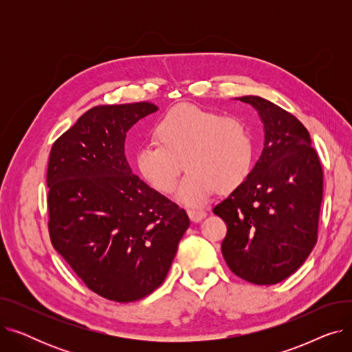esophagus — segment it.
<instances>
[{
  "mask_svg": "<svg viewBox=\"0 0 352 352\" xmlns=\"http://www.w3.org/2000/svg\"><path fill=\"white\" fill-rule=\"evenodd\" d=\"M187 214L188 217L194 221V223H198V221H201L202 218L207 217V212L202 211V210H195V208H190L187 210Z\"/></svg>",
  "mask_w": 352,
  "mask_h": 352,
  "instance_id": "esophagus-1",
  "label": "esophagus"
}]
</instances>
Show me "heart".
Masks as SVG:
<instances>
[{
    "label": "heart",
    "instance_id": "b5f03b06",
    "mask_svg": "<svg viewBox=\"0 0 352 352\" xmlns=\"http://www.w3.org/2000/svg\"><path fill=\"white\" fill-rule=\"evenodd\" d=\"M157 144H142L135 168L153 190L170 195L186 166L177 198L198 207L217 192H232L247 181L254 164V140L248 125L236 117L181 104L154 124Z\"/></svg>",
    "mask_w": 352,
    "mask_h": 352
}]
</instances>
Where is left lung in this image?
Returning <instances> with one entry per match:
<instances>
[{
    "label": "left lung",
    "instance_id": "left-lung-1",
    "mask_svg": "<svg viewBox=\"0 0 352 352\" xmlns=\"http://www.w3.org/2000/svg\"><path fill=\"white\" fill-rule=\"evenodd\" d=\"M239 100L263 120L264 150L247 181L212 212L227 224L221 250L230 270L272 285L297 271L317 244L324 174L300 120L260 97Z\"/></svg>",
    "mask_w": 352,
    "mask_h": 352
}]
</instances>
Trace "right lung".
<instances>
[{"mask_svg":"<svg viewBox=\"0 0 352 352\" xmlns=\"http://www.w3.org/2000/svg\"><path fill=\"white\" fill-rule=\"evenodd\" d=\"M157 109L146 101L94 107L50 151L51 244L91 291L111 301L155 291L190 227L186 210L148 187L125 158L126 131Z\"/></svg>","mask_w":352,"mask_h":352,"instance_id":"obj_1","label":"right lung"}]
</instances>
